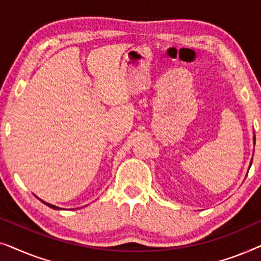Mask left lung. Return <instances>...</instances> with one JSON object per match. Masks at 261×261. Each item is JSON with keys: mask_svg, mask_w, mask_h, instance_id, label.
<instances>
[{"mask_svg": "<svg viewBox=\"0 0 261 261\" xmlns=\"http://www.w3.org/2000/svg\"><path fill=\"white\" fill-rule=\"evenodd\" d=\"M253 144L255 145V135H253ZM253 160V159H252ZM251 165H252V162H251V164H249V167H251Z\"/></svg>", "mask_w": 261, "mask_h": 261, "instance_id": "obj_1", "label": "left lung"}]
</instances>
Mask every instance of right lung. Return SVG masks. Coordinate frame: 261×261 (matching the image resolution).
<instances>
[{
    "label": "right lung",
    "mask_w": 261,
    "mask_h": 261,
    "mask_svg": "<svg viewBox=\"0 0 261 261\" xmlns=\"http://www.w3.org/2000/svg\"><path fill=\"white\" fill-rule=\"evenodd\" d=\"M39 199H40V198H39ZM40 201H41L42 203H44V204H46V205H48V206H49V208H52V209H56V210H60V208H59V206H57V205H53V204H49V203H47V202H45V201H42V199H40Z\"/></svg>",
    "instance_id": "right-lung-1"
}]
</instances>
